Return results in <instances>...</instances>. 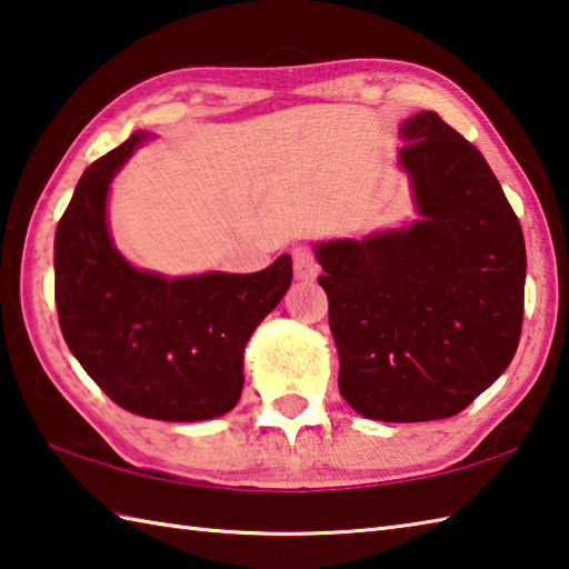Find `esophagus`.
Segmentation results:
<instances>
[{
    "mask_svg": "<svg viewBox=\"0 0 569 569\" xmlns=\"http://www.w3.org/2000/svg\"><path fill=\"white\" fill-rule=\"evenodd\" d=\"M292 260H295V277L297 280H311L319 272V262L311 252L309 246H297L292 250Z\"/></svg>",
    "mask_w": 569,
    "mask_h": 569,
    "instance_id": "34e87169",
    "label": "esophagus"
}]
</instances>
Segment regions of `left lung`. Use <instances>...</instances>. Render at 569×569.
Listing matches in <instances>:
<instances>
[{"instance_id": "obj_1", "label": "left lung", "mask_w": 569, "mask_h": 569, "mask_svg": "<svg viewBox=\"0 0 569 569\" xmlns=\"http://www.w3.org/2000/svg\"><path fill=\"white\" fill-rule=\"evenodd\" d=\"M400 134L422 220L361 242H321L319 284L343 400L370 420L427 422L461 412L513 361L526 240L469 139L430 110Z\"/></svg>"}]
</instances>
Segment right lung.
<instances>
[{
    "label": "right lung",
    "instance_id": "right-lung-1",
    "mask_svg": "<svg viewBox=\"0 0 569 569\" xmlns=\"http://www.w3.org/2000/svg\"><path fill=\"white\" fill-rule=\"evenodd\" d=\"M137 132L92 161L58 220L56 309L68 349L120 408L167 422H199L236 408L242 351L292 282L280 254L252 274L167 280L134 270L114 250L108 187L142 144Z\"/></svg>",
    "mask_w": 569,
    "mask_h": 569
}]
</instances>
